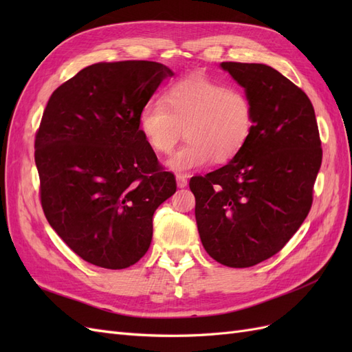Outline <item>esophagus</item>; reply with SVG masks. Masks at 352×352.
<instances>
[{"label":"esophagus","instance_id":"obj_1","mask_svg":"<svg viewBox=\"0 0 352 352\" xmlns=\"http://www.w3.org/2000/svg\"><path fill=\"white\" fill-rule=\"evenodd\" d=\"M176 182L179 188H185L188 185V179L185 175H176Z\"/></svg>","mask_w":352,"mask_h":352}]
</instances>
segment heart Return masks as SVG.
<instances>
[{
    "mask_svg": "<svg viewBox=\"0 0 352 352\" xmlns=\"http://www.w3.org/2000/svg\"><path fill=\"white\" fill-rule=\"evenodd\" d=\"M138 124L146 144L158 154H170L184 135L188 142L166 166L188 173L212 162L226 163L248 144L255 114L251 98L236 88L192 74L164 89L162 101L145 104Z\"/></svg>",
    "mask_w": 352,
    "mask_h": 352,
    "instance_id": "heart-1",
    "label": "heart"
}]
</instances>
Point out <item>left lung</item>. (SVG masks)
<instances>
[{"label": "left lung", "instance_id": "8db88e82", "mask_svg": "<svg viewBox=\"0 0 352 352\" xmlns=\"http://www.w3.org/2000/svg\"><path fill=\"white\" fill-rule=\"evenodd\" d=\"M221 67L251 98L254 131L235 158L194 176L189 188L206 251L242 269L273 257L300 229L323 151L313 104L301 88L258 63L225 61Z\"/></svg>", "mask_w": 352, "mask_h": 352}]
</instances>
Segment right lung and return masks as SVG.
I'll use <instances>...</instances> for the list:
<instances>
[{"label": "right lung", "mask_w": 352, "mask_h": 352, "mask_svg": "<svg viewBox=\"0 0 352 352\" xmlns=\"http://www.w3.org/2000/svg\"><path fill=\"white\" fill-rule=\"evenodd\" d=\"M173 72L155 61L95 63L52 92L35 136L44 214L80 258L119 270L140 261L157 207L176 192L138 124Z\"/></svg>", "instance_id": "1"}]
</instances>
